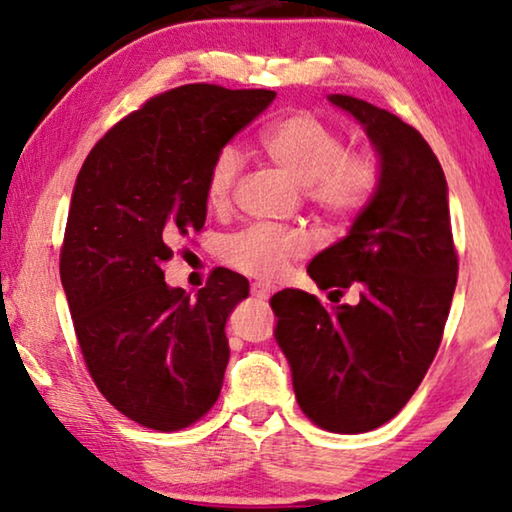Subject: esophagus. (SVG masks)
I'll use <instances>...</instances> for the list:
<instances>
[{"mask_svg":"<svg viewBox=\"0 0 512 512\" xmlns=\"http://www.w3.org/2000/svg\"><path fill=\"white\" fill-rule=\"evenodd\" d=\"M250 290H253V297H257V299H269L273 294V285L264 283V280H257V283H253Z\"/></svg>","mask_w":512,"mask_h":512,"instance_id":"1","label":"esophagus"}]
</instances>
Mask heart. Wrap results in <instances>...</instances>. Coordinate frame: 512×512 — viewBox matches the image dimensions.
Returning <instances> with one entry per match:
<instances>
[{
	"mask_svg": "<svg viewBox=\"0 0 512 512\" xmlns=\"http://www.w3.org/2000/svg\"><path fill=\"white\" fill-rule=\"evenodd\" d=\"M266 160L304 183V194L327 220L350 222L371 204L380 187V164L371 150H345L338 129L311 111H294L271 122L259 136ZM241 155L225 146L206 171L204 197L211 208H225L241 176ZM308 253V239L297 229L253 225L225 239L220 255L234 271L276 278L292 259Z\"/></svg>",
	"mask_w": 512,
	"mask_h": 512,
	"instance_id": "1",
	"label": "heart"
}]
</instances>
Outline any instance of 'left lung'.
Masks as SVG:
<instances>
[{
    "label": "left lung",
    "mask_w": 512,
    "mask_h": 512,
    "mask_svg": "<svg viewBox=\"0 0 512 512\" xmlns=\"http://www.w3.org/2000/svg\"><path fill=\"white\" fill-rule=\"evenodd\" d=\"M380 155V187L350 232L308 264L318 287L359 304L325 308L313 294H273L276 341L292 369L299 408L334 434L390 422L434 362L457 285L448 183L434 150L397 115L331 95Z\"/></svg>",
    "instance_id": "obj_1"
}]
</instances>
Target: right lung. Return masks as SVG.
<instances>
[{"mask_svg": "<svg viewBox=\"0 0 512 512\" xmlns=\"http://www.w3.org/2000/svg\"><path fill=\"white\" fill-rule=\"evenodd\" d=\"M273 97L208 83L162 92L111 127L76 178L62 287L97 390L141 427L185 429L220 397L225 325L248 280L215 269L192 299L164 283L162 264L204 227L213 155Z\"/></svg>", "mask_w": 512, "mask_h": 512, "instance_id": "1", "label": "right lung"}]
</instances>
